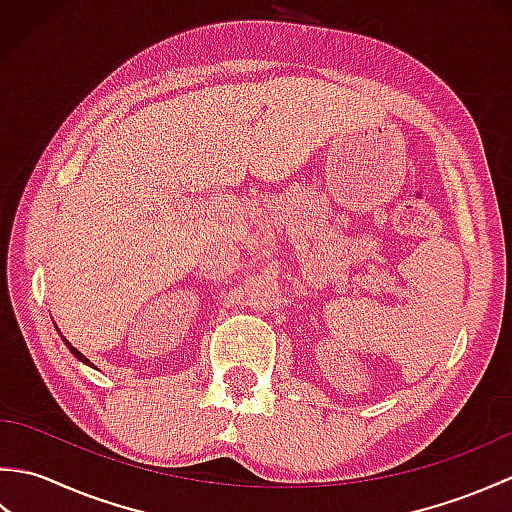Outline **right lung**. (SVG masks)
<instances>
[{
  "label": "right lung",
  "mask_w": 512,
  "mask_h": 512,
  "mask_svg": "<svg viewBox=\"0 0 512 512\" xmlns=\"http://www.w3.org/2000/svg\"><path fill=\"white\" fill-rule=\"evenodd\" d=\"M61 339H63V334H61ZM63 343L70 347V352L74 354V358H79V361H81V363H85V365H90V367H92V363H90V361H88V358H85V356H83V354H81L79 350H76V347H72V345H70L68 341H65V339H63Z\"/></svg>",
  "instance_id": "add662e5"
}]
</instances>
